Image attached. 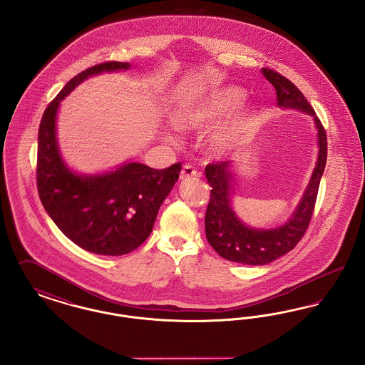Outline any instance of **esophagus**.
<instances>
[{
  "label": "esophagus",
  "mask_w": 365,
  "mask_h": 365,
  "mask_svg": "<svg viewBox=\"0 0 365 365\" xmlns=\"http://www.w3.org/2000/svg\"><path fill=\"white\" fill-rule=\"evenodd\" d=\"M197 170L190 165V164H185L183 165V168H182V173H180V179L183 180V179H189V178H194V176H197Z\"/></svg>",
  "instance_id": "esophagus-1"
}]
</instances>
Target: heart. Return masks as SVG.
I'll return each instance as SVG.
<instances>
[{"instance_id":"b5f03b06","label":"heart","mask_w":365,"mask_h":365,"mask_svg":"<svg viewBox=\"0 0 365 365\" xmlns=\"http://www.w3.org/2000/svg\"><path fill=\"white\" fill-rule=\"evenodd\" d=\"M246 94L240 87H227L213 93L198 103L186 105L175 118L180 130L200 131L228 116L243 104ZM257 125V118L253 112H245L227 123L212 138V148L219 155L232 153L253 135Z\"/></svg>"}]
</instances>
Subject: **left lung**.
I'll return each instance as SVG.
<instances>
[{
  "instance_id": "left-lung-1",
  "label": "left lung",
  "mask_w": 365,
  "mask_h": 365,
  "mask_svg": "<svg viewBox=\"0 0 365 365\" xmlns=\"http://www.w3.org/2000/svg\"><path fill=\"white\" fill-rule=\"evenodd\" d=\"M265 79L275 87L277 101L282 108L297 109L312 115L317 128L319 156L308 189L287 223L272 230L245 226L231 208L232 173L230 161H217L205 167V176L212 190L205 212V234L209 245L226 260L265 265L286 255L301 241L312 219L320 179L327 161V135L312 106L293 82L269 68L261 70Z\"/></svg>"
}]
</instances>
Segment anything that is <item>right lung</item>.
Segmentation results:
<instances>
[{"instance_id": "right-lung-1", "label": "right lung", "mask_w": 365, "mask_h": 365, "mask_svg": "<svg viewBox=\"0 0 365 365\" xmlns=\"http://www.w3.org/2000/svg\"><path fill=\"white\" fill-rule=\"evenodd\" d=\"M127 68L128 63L106 61L78 73L48 105L38 131L36 187L43 208L72 242L103 256L127 255L146 241L182 170L180 163L165 170L128 163L109 174L81 176L61 160L56 139L60 101L94 73Z\"/></svg>"}]
</instances>
